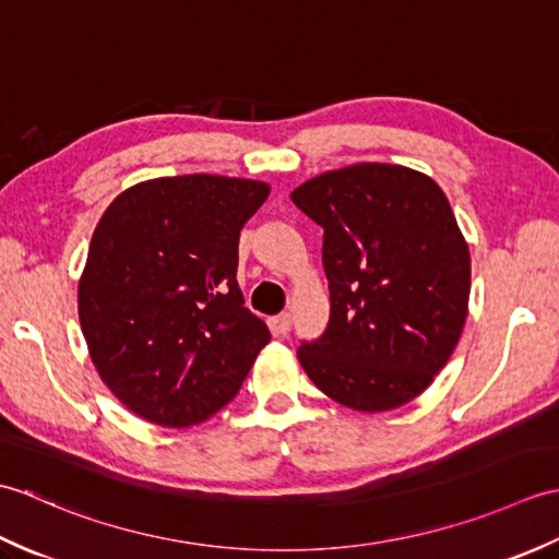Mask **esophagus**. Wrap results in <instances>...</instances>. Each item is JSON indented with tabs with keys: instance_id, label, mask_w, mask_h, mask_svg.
Instances as JSON below:
<instances>
[{
	"instance_id": "34e87169",
	"label": "esophagus",
	"mask_w": 559,
	"mask_h": 559,
	"mask_svg": "<svg viewBox=\"0 0 559 559\" xmlns=\"http://www.w3.org/2000/svg\"><path fill=\"white\" fill-rule=\"evenodd\" d=\"M271 324H273V329L278 331V334H288L290 324H293V317H290V312H281L278 317L271 319Z\"/></svg>"
}]
</instances>
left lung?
Instances as JSON below:
<instances>
[{"mask_svg":"<svg viewBox=\"0 0 559 559\" xmlns=\"http://www.w3.org/2000/svg\"><path fill=\"white\" fill-rule=\"evenodd\" d=\"M324 228L329 326L298 360L329 399L360 413L420 396L468 314L471 254L442 189L418 170L355 163L293 189Z\"/></svg>","mask_w":559,"mask_h":559,"instance_id":"left-lung-1","label":"left lung"}]
</instances>
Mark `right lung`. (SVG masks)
Instances as JSON below:
<instances>
[{
	"label": "right lung",
	"instance_id": "right-lung-1",
	"mask_svg": "<svg viewBox=\"0 0 559 559\" xmlns=\"http://www.w3.org/2000/svg\"><path fill=\"white\" fill-rule=\"evenodd\" d=\"M269 192L245 177H156L105 209L79 281V319L100 379L139 418L209 420L269 343L235 278L240 230Z\"/></svg>",
	"mask_w": 559,
	"mask_h": 559
}]
</instances>
